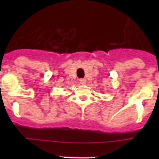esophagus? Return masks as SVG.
<instances>
[{"label":"esophagus","instance_id":"1","mask_svg":"<svg viewBox=\"0 0 159 159\" xmlns=\"http://www.w3.org/2000/svg\"><path fill=\"white\" fill-rule=\"evenodd\" d=\"M79 82L81 84H86L87 80H86V79L82 78V79H80V80H79Z\"/></svg>","mask_w":159,"mask_h":159}]
</instances>
